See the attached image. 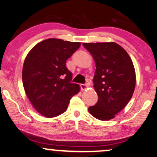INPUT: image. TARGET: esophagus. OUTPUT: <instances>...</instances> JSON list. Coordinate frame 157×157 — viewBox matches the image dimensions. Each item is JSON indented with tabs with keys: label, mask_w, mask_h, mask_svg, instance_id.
Wrapping results in <instances>:
<instances>
[{
	"label": "esophagus",
	"mask_w": 157,
	"mask_h": 157,
	"mask_svg": "<svg viewBox=\"0 0 157 157\" xmlns=\"http://www.w3.org/2000/svg\"><path fill=\"white\" fill-rule=\"evenodd\" d=\"M80 89H81V90H85V89H86L87 88H88V85H85V84H80Z\"/></svg>",
	"instance_id": "34e87169"
}]
</instances>
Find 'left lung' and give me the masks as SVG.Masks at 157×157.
<instances>
[{
    "mask_svg": "<svg viewBox=\"0 0 157 157\" xmlns=\"http://www.w3.org/2000/svg\"><path fill=\"white\" fill-rule=\"evenodd\" d=\"M96 64L93 77L98 101L88 108L100 120H109L128 104L136 87V72L126 51L117 43H83Z\"/></svg>",
    "mask_w": 157,
    "mask_h": 157,
    "instance_id": "1",
    "label": "left lung"
}]
</instances>
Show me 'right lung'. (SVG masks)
Returning a JSON list of instances; mask_svg holds the SVG:
<instances>
[{"label":"right lung","mask_w":157,"mask_h":157,"mask_svg":"<svg viewBox=\"0 0 157 157\" xmlns=\"http://www.w3.org/2000/svg\"><path fill=\"white\" fill-rule=\"evenodd\" d=\"M80 45L47 39L37 43L26 57L24 88L33 106L43 116L55 117L64 113L70 99L80 90L78 85L71 82L72 73L66 62Z\"/></svg>","instance_id":"obj_1"}]
</instances>
